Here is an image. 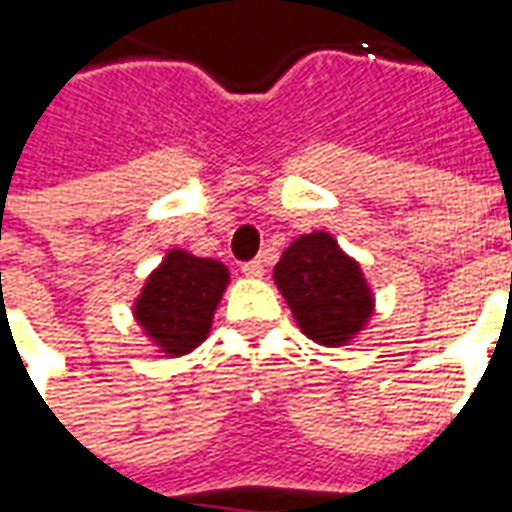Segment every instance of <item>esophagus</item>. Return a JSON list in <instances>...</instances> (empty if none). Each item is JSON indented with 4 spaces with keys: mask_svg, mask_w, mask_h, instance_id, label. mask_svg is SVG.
Listing matches in <instances>:
<instances>
[{
    "mask_svg": "<svg viewBox=\"0 0 512 512\" xmlns=\"http://www.w3.org/2000/svg\"><path fill=\"white\" fill-rule=\"evenodd\" d=\"M241 271H244V277L260 279V277H263V271H266V268H263V263H260V260H252V263H244V268H241Z\"/></svg>",
    "mask_w": 512,
    "mask_h": 512,
    "instance_id": "obj_1",
    "label": "esophagus"
}]
</instances>
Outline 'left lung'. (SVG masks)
<instances>
[{
    "instance_id": "8db88e82",
    "label": "left lung",
    "mask_w": 512,
    "mask_h": 512,
    "mask_svg": "<svg viewBox=\"0 0 512 512\" xmlns=\"http://www.w3.org/2000/svg\"><path fill=\"white\" fill-rule=\"evenodd\" d=\"M274 285L312 343L351 345L376 315V293L362 263L326 230L299 235L274 266Z\"/></svg>"
}]
</instances>
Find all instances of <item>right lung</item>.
Listing matches in <instances>:
<instances>
[{"label": "right lung", "instance_id": "right-lung-1", "mask_svg": "<svg viewBox=\"0 0 512 512\" xmlns=\"http://www.w3.org/2000/svg\"><path fill=\"white\" fill-rule=\"evenodd\" d=\"M227 285L230 271L222 260L175 246L147 274L131 312L156 354L186 356L205 343Z\"/></svg>", "mask_w": 512, "mask_h": 512}]
</instances>
